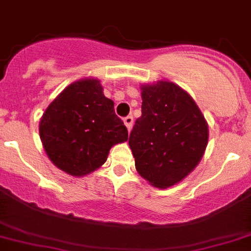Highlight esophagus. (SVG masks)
<instances>
[{"label": "esophagus", "mask_w": 251, "mask_h": 251, "mask_svg": "<svg viewBox=\"0 0 251 251\" xmlns=\"http://www.w3.org/2000/svg\"><path fill=\"white\" fill-rule=\"evenodd\" d=\"M124 124H125L127 131H131V128H132V124H134V119H132V116L125 117V119H124Z\"/></svg>", "instance_id": "1"}]
</instances>
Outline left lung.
Masks as SVG:
<instances>
[{
    "instance_id": "obj_1",
    "label": "left lung",
    "mask_w": 251,
    "mask_h": 251,
    "mask_svg": "<svg viewBox=\"0 0 251 251\" xmlns=\"http://www.w3.org/2000/svg\"><path fill=\"white\" fill-rule=\"evenodd\" d=\"M141 90V116L128 145L137 173L157 189L179 184L198 166L209 140L201 110L184 89L161 80Z\"/></svg>"
}]
</instances>
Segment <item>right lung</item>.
Returning a JSON list of instances; mask_svg holds the SVG:
<instances>
[{
  "mask_svg": "<svg viewBox=\"0 0 251 251\" xmlns=\"http://www.w3.org/2000/svg\"><path fill=\"white\" fill-rule=\"evenodd\" d=\"M38 131L52 164L76 177L98 170L110 149L128 139L114 101L94 77L75 81L60 92L45 110Z\"/></svg>",
  "mask_w": 251,
  "mask_h": 251,
  "instance_id": "add662e5",
  "label": "right lung"
}]
</instances>
